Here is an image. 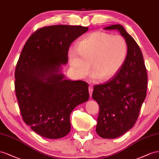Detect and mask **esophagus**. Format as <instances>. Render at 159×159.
<instances>
[{
	"instance_id": "34e87169",
	"label": "esophagus",
	"mask_w": 159,
	"mask_h": 159,
	"mask_svg": "<svg viewBox=\"0 0 159 159\" xmlns=\"http://www.w3.org/2000/svg\"><path fill=\"white\" fill-rule=\"evenodd\" d=\"M93 88L92 87H89V94L90 97H92V94H93Z\"/></svg>"
}]
</instances>
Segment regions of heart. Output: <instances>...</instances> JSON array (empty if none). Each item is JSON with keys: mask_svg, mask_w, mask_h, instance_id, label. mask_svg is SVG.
Wrapping results in <instances>:
<instances>
[{"mask_svg": "<svg viewBox=\"0 0 159 159\" xmlns=\"http://www.w3.org/2000/svg\"><path fill=\"white\" fill-rule=\"evenodd\" d=\"M128 54V44L125 38L102 31L90 34L77 44L76 50L69 52V62L79 78L90 72L93 78L107 81L112 79L123 66Z\"/></svg>", "mask_w": 159, "mask_h": 159, "instance_id": "b5f03b06", "label": "heart"}]
</instances>
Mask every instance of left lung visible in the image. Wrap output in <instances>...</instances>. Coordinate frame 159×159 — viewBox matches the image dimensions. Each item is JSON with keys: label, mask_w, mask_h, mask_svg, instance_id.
<instances>
[{"label": "left lung", "mask_w": 159, "mask_h": 159, "mask_svg": "<svg viewBox=\"0 0 159 159\" xmlns=\"http://www.w3.org/2000/svg\"><path fill=\"white\" fill-rule=\"evenodd\" d=\"M104 29L117 30L128 44L127 57L119 73L108 83L94 86L92 95L100 108L97 133L115 139L132 129L138 119L147 95V74L142 52L124 27L113 25Z\"/></svg>", "instance_id": "obj_1"}]
</instances>
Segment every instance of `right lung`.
<instances>
[{"instance_id": "right-lung-1", "label": "right lung", "mask_w": 159, "mask_h": 159, "mask_svg": "<svg viewBox=\"0 0 159 159\" xmlns=\"http://www.w3.org/2000/svg\"><path fill=\"white\" fill-rule=\"evenodd\" d=\"M88 27L52 25L32 34L15 70V93L23 120L44 138L64 137L70 130V115L89 98V84L65 79L70 44Z\"/></svg>"}]
</instances>
